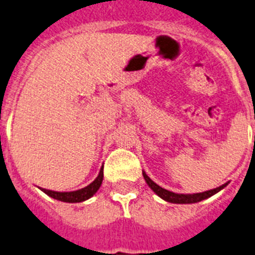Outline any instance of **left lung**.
Listing matches in <instances>:
<instances>
[{
    "label": "left lung",
    "mask_w": 255,
    "mask_h": 255,
    "mask_svg": "<svg viewBox=\"0 0 255 255\" xmlns=\"http://www.w3.org/2000/svg\"><path fill=\"white\" fill-rule=\"evenodd\" d=\"M142 176L143 178H145L146 183L149 185V187L155 192V194L159 195V196H160L161 199H164L165 201L174 203V204H191V203H198V201H201V200H204V199L210 198L212 195L221 191V190L227 185V183H225V185L220 186V187H217V189L209 190V191H204V192H199V194H189V195L174 194V192L168 191V190L163 189V187H160L159 185H156L154 181L150 180V177L147 176L145 172H142Z\"/></svg>",
    "instance_id": "8db88e82"
}]
</instances>
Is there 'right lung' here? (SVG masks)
<instances>
[{"label": "right lung", "instance_id": "add662e5", "mask_svg": "<svg viewBox=\"0 0 255 255\" xmlns=\"http://www.w3.org/2000/svg\"><path fill=\"white\" fill-rule=\"evenodd\" d=\"M103 178H104V168H101L100 173H99V176L96 177V180L81 190L70 191V192H59V191H51V190L42 189V191L45 192V194H47L48 196H51V198L56 199V200L64 201V203H81V201H85L87 200V199H90L91 196H94L95 192L100 189L101 183H103Z\"/></svg>", "mask_w": 255, "mask_h": 255}]
</instances>
